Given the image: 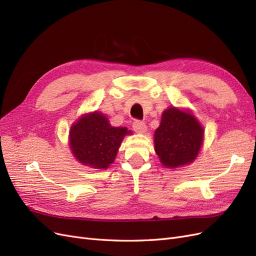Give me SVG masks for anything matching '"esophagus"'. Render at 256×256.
<instances>
[{
  "instance_id": "1",
  "label": "esophagus",
  "mask_w": 256,
  "mask_h": 256,
  "mask_svg": "<svg viewBox=\"0 0 256 256\" xmlns=\"http://www.w3.org/2000/svg\"><path fill=\"white\" fill-rule=\"evenodd\" d=\"M132 128L136 131V132L138 134H144L146 131V124L142 120H134L132 124Z\"/></svg>"
}]
</instances>
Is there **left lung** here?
<instances>
[{"instance_id": "8db88e82", "label": "left lung", "mask_w": 256, "mask_h": 256, "mask_svg": "<svg viewBox=\"0 0 256 256\" xmlns=\"http://www.w3.org/2000/svg\"><path fill=\"white\" fill-rule=\"evenodd\" d=\"M203 136V128L194 116L170 108L154 131V150L164 166H184L196 158Z\"/></svg>"}]
</instances>
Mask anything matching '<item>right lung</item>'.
I'll return each mask as SVG.
<instances>
[{
	"instance_id": "right-lung-1",
	"label": "right lung",
	"mask_w": 256,
	"mask_h": 256,
	"mask_svg": "<svg viewBox=\"0 0 256 256\" xmlns=\"http://www.w3.org/2000/svg\"><path fill=\"white\" fill-rule=\"evenodd\" d=\"M131 134L125 127H112L104 115H84L70 129V148L81 164L106 168L116 157L124 136Z\"/></svg>"
}]
</instances>
